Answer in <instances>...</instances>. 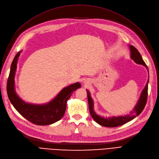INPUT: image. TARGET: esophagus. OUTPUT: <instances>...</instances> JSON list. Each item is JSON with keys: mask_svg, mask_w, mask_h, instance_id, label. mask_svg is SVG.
<instances>
[{"mask_svg": "<svg viewBox=\"0 0 159 159\" xmlns=\"http://www.w3.org/2000/svg\"><path fill=\"white\" fill-rule=\"evenodd\" d=\"M84 84H87V81H84Z\"/></svg>", "mask_w": 159, "mask_h": 159, "instance_id": "1", "label": "esophagus"}]
</instances>
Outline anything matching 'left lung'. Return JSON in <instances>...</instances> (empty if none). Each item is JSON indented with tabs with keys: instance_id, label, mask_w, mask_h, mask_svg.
Listing matches in <instances>:
<instances>
[{
	"instance_id": "8db88e82",
	"label": "left lung",
	"mask_w": 159,
	"mask_h": 159,
	"mask_svg": "<svg viewBox=\"0 0 159 159\" xmlns=\"http://www.w3.org/2000/svg\"><path fill=\"white\" fill-rule=\"evenodd\" d=\"M129 47L130 49L129 50L130 56H131V60H133L137 64H140L145 66L148 72V67L145 63V61H143L140 53L139 52V51L133 46L129 45ZM148 81H149V76L145 88H144V89L141 91L140 97H139L137 101V104L132 109L131 111L130 112V113L127 115H120V116H117V117L113 116V117H104L96 113L93 108L94 103H93V99L91 98V96L89 90L86 89L88 93L89 112L91 117H92V118L94 119V121L96 123H98L99 125H102L103 127H119L129 122L130 121H131V120H133V119L137 117L138 115H140V113L143 111V110L145 107L147 99V95H148Z\"/></svg>"
}]
</instances>
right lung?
Returning a JSON list of instances; mask_svg holds the SVG:
<instances>
[{
    "instance_id": "add662e5",
    "label": "right lung",
    "mask_w": 159,
    "mask_h": 159,
    "mask_svg": "<svg viewBox=\"0 0 159 159\" xmlns=\"http://www.w3.org/2000/svg\"><path fill=\"white\" fill-rule=\"evenodd\" d=\"M21 52L22 51H20L17 53L11 66L7 87L9 100L19 113L34 124L48 125L58 121L65 113L67 101L75 90L81 88L80 83L76 82L63 88L54 99L48 103L34 104L25 102L16 93L14 81L18 57Z\"/></svg>"
}]
</instances>
